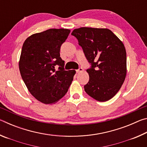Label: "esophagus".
Returning a JSON list of instances; mask_svg holds the SVG:
<instances>
[{
    "label": "esophagus",
    "mask_w": 147,
    "mask_h": 147,
    "mask_svg": "<svg viewBox=\"0 0 147 147\" xmlns=\"http://www.w3.org/2000/svg\"><path fill=\"white\" fill-rule=\"evenodd\" d=\"M84 71V69L82 67H80L78 69H77L76 71L77 73H81V72H82Z\"/></svg>",
    "instance_id": "1"
}]
</instances>
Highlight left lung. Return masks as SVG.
<instances>
[{"mask_svg":"<svg viewBox=\"0 0 147 147\" xmlns=\"http://www.w3.org/2000/svg\"><path fill=\"white\" fill-rule=\"evenodd\" d=\"M78 41L91 64L84 90L95 100L106 102L121 89L126 74V53L124 45L110 30L89 27L71 33Z\"/></svg>","mask_w":147,"mask_h":147,"instance_id":"left-lung-1","label":"left lung"}]
</instances>
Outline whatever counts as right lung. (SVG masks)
Instances as JSON below:
<instances>
[{
  "mask_svg": "<svg viewBox=\"0 0 147 147\" xmlns=\"http://www.w3.org/2000/svg\"><path fill=\"white\" fill-rule=\"evenodd\" d=\"M70 32L49 29L32 35L23 43L20 73L30 93L42 103H55L65 96L76 73L75 70H65L59 54ZM56 66H59L57 71Z\"/></svg>",
  "mask_w": 147,
  "mask_h": 147,
  "instance_id": "add662e5",
  "label": "right lung"
}]
</instances>
